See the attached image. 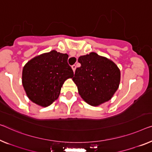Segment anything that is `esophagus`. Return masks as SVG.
<instances>
[{
  "instance_id": "esophagus-1",
  "label": "esophagus",
  "mask_w": 152,
  "mask_h": 152,
  "mask_svg": "<svg viewBox=\"0 0 152 152\" xmlns=\"http://www.w3.org/2000/svg\"><path fill=\"white\" fill-rule=\"evenodd\" d=\"M72 69H73V71L74 72H75V70H76V66L75 65H73L72 66Z\"/></svg>"
}]
</instances>
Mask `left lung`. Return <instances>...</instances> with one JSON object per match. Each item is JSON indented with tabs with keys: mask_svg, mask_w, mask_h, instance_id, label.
<instances>
[{
	"mask_svg": "<svg viewBox=\"0 0 152 152\" xmlns=\"http://www.w3.org/2000/svg\"><path fill=\"white\" fill-rule=\"evenodd\" d=\"M72 80L84 101L98 106L110 100L118 89L121 78L119 67L111 60L96 53L80 56Z\"/></svg>",
	"mask_w": 152,
	"mask_h": 152,
	"instance_id": "left-lung-1",
	"label": "left lung"
}]
</instances>
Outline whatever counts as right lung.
<instances>
[{"instance_id":"add662e5","label":"right lung","mask_w":152,"mask_h":152,"mask_svg":"<svg viewBox=\"0 0 152 152\" xmlns=\"http://www.w3.org/2000/svg\"><path fill=\"white\" fill-rule=\"evenodd\" d=\"M68 55L52 50L28 61L22 69V85L26 96L42 107L53 104L58 98L63 83L74 76L67 63Z\"/></svg>"}]
</instances>
